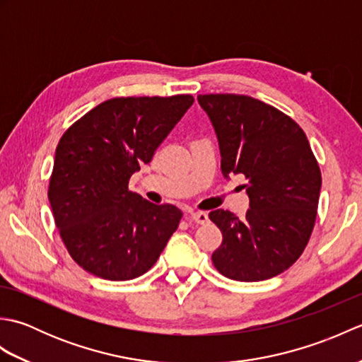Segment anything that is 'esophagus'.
I'll return each instance as SVG.
<instances>
[{
  "mask_svg": "<svg viewBox=\"0 0 362 362\" xmlns=\"http://www.w3.org/2000/svg\"><path fill=\"white\" fill-rule=\"evenodd\" d=\"M189 219L197 222V224H206V222H209V214L205 211H191Z\"/></svg>",
  "mask_w": 362,
  "mask_h": 362,
  "instance_id": "1",
  "label": "esophagus"
}]
</instances>
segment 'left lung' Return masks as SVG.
I'll use <instances>...</instances> for the list:
<instances>
[{
    "mask_svg": "<svg viewBox=\"0 0 362 362\" xmlns=\"http://www.w3.org/2000/svg\"><path fill=\"white\" fill-rule=\"evenodd\" d=\"M221 152L222 175L243 174L250 199L245 218L214 210L222 232L211 255L236 281H261L302 255L316 221L322 177L305 132L275 107L243 95H201Z\"/></svg>",
    "mask_w": 362,
    "mask_h": 362,
    "instance_id": "1",
    "label": "left lung"
}]
</instances>
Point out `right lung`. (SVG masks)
<instances>
[{
	"mask_svg": "<svg viewBox=\"0 0 362 362\" xmlns=\"http://www.w3.org/2000/svg\"><path fill=\"white\" fill-rule=\"evenodd\" d=\"M193 103L189 95L113 98L60 138L48 199L62 241L87 272L122 281L156 264L182 211L129 191V179Z\"/></svg>",
	"mask_w": 362,
	"mask_h": 362,
	"instance_id": "1",
	"label": "right lung"
}]
</instances>
